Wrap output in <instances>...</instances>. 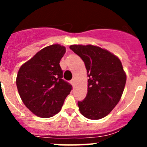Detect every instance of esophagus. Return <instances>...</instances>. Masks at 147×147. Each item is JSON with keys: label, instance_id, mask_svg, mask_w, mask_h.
<instances>
[{"label": "esophagus", "instance_id": "34e87169", "mask_svg": "<svg viewBox=\"0 0 147 147\" xmlns=\"http://www.w3.org/2000/svg\"><path fill=\"white\" fill-rule=\"evenodd\" d=\"M71 85H72L73 86H74V85L75 82H74V79H73V80H71Z\"/></svg>", "mask_w": 147, "mask_h": 147}]
</instances>
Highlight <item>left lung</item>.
I'll return each mask as SVG.
<instances>
[{"label":"left lung","mask_w":147,"mask_h":147,"mask_svg":"<svg viewBox=\"0 0 147 147\" xmlns=\"http://www.w3.org/2000/svg\"><path fill=\"white\" fill-rule=\"evenodd\" d=\"M70 49L85 62L88 72V93L78 102L80 113L97 120L108 115L119 103L127 76L120 59L108 51L92 45H72Z\"/></svg>","instance_id":"1"}]
</instances>
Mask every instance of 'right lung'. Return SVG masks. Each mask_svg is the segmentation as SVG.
<instances>
[{"label": "right lung", "instance_id": "obj_1", "mask_svg": "<svg viewBox=\"0 0 147 147\" xmlns=\"http://www.w3.org/2000/svg\"><path fill=\"white\" fill-rule=\"evenodd\" d=\"M65 47L49 45L25 62L18 71L17 88L26 107L41 118L52 117L59 112L72 86L62 80L59 62Z\"/></svg>", "mask_w": 147, "mask_h": 147}]
</instances>
